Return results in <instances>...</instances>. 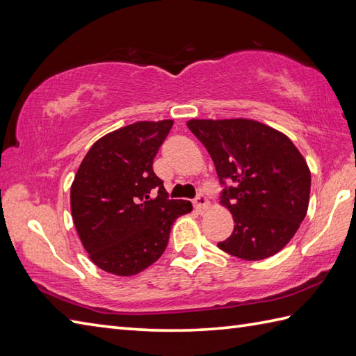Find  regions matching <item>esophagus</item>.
I'll return each instance as SVG.
<instances>
[{
	"instance_id": "1",
	"label": "esophagus",
	"mask_w": 356,
	"mask_h": 356,
	"mask_svg": "<svg viewBox=\"0 0 356 356\" xmlns=\"http://www.w3.org/2000/svg\"><path fill=\"white\" fill-rule=\"evenodd\" d=\"M194 208L199 211V213H202L203 209L208 208V199L205 197V194H197V197L194 199Z\"/></svg>"
}]
</instances>
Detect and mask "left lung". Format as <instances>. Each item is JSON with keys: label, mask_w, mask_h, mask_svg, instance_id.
<instances>
[{"label": "left lung", "mask_w": 356, "mask_h": 356, "mask_svg": "<svg viewBox=\"0 0 356 356\" xmlns=\"http://www.w3.org/2000/svg\"><path fill=\"white\" fill-rule=\"evenodd\" d=\"M186 125L213 159L225 185L220 203L234 217L232 234L217 246L249 261L282 251L305 220L311 194V171L298 148L252 119H191Z\"/></svg>", "instance_id": "1"}]
</instances>
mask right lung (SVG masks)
<instances>
[{
  "instance_id": "1",
  "label": "right lung",
  "mask_w": 356,
  "mask_h": 356,
  "mask_svg": "<svg viewBox=\"0 0 356 356\" xmlns=\"http://www.w3.org/2000/svg\"><path fill=\"white\" fill-rule=\"evenodd\" d=\"M171 119L140 120L96 140L81 162L70 190L73 223L97 268L119 277L151 266L168 245L177 217L193 211L170 200L153 161Z\"/></svg>"
}]
</instances>
